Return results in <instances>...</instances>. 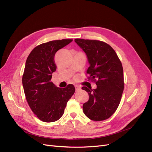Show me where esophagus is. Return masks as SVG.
I'll return each mask as SVG.
<instances>
[{"label":"esophagus","mask_w":152,"mask_h":152,"mask_svg":"<svg viewBox=\"0 0 152 152\" xmlns=\"http://www.w3.org/2000/svg\"><path fill=\"white\" fill-rule=\"evenodd\" d=\"M75 91H76V92H77V91H80V90L81 89V87L79 86H75Z\"/></svg>","instance_id":"esophagus-1"}]
</instances>
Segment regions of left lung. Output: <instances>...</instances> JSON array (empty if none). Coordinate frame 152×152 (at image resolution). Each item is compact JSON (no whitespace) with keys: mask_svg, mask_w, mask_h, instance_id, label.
Segmentation results:
<instances>
[{"mask_svg":"<svg viewBox=\"0 0 152 152\" xmlns=\"http://www.w3.org/2000/svg\"><path fill=\"white\" fill-rule=\"evenodd\" d=\"M75 42L86 54L90 65L87 74L97 85L95 89L82 88L89 96L83 104V113L93 121L107 119L116 111L124 90L121 62L112 47L103 41L75 39Z\"/></svg>","mask_w":152,"mask_h":152,"instance_id":"left-lung-1","label":"left lung"}]
</instances>
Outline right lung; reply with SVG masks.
Returning <instances> with one entry per match:
<instances>
[{"instance_id": "add662e5", "label": "right lung", "mask_w": 152, "mask_h": 152, "mask_svg": "<svg viewBox=\"0 0 152 152\" xmlns=\"http://www.w3.org/2000/svg\"><path fill=\"white\" fill-rule=\"evenodd\" d=\"M72 41L55 40L41 44L32 50L26 60L23 75L24 94L30 108L42 121L58 120L75 92L72 84L61 88L51 82L52 74L56 69L55 53Z\"/></svg>"}]
</instances>
